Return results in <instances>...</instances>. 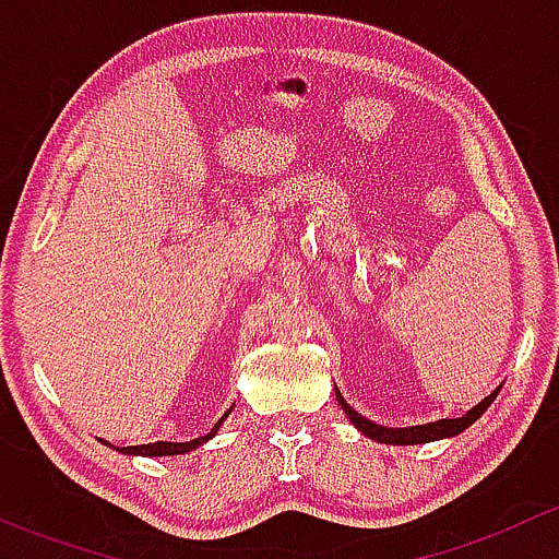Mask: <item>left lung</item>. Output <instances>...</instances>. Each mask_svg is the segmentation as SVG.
<instances>
[{
  "instance_id": "8db88e82",
  "label": "left lung",
  "mask_w": 559,
  "mask_h": 559,
  "mask_svg": "<svg viewBox=\"0 0 559 559\" xmlns=\"http://www.w3.org/2000/svg\"><path fill=\"white\" fill-rule=\"evenodd\" d=\"M498 392L500 389H495L492 394H487L481 403L473 405V408L467 411V414H462L460 419H438V421H430V425H416V427H381V425H376V421L365 419L362 414H357V411H354L352 405L341 397V392H337V389H335V397H337V403H341V408L346 411L348 421H352V425L357 427L362 436H368L370 441L392 443V447H414V443H430V441H441V438L460 436L462 430H467V427H471L473 421H476L478 416H481L484 411L492 405V400L498 397Z\"/></svg>"
}]
</instances>
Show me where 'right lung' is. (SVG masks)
<instances>
[{"mask_svg":"<svg viewBox=\"0 0 559 559\" xmlns=\"http://www.w3.org/2000/svg\"><path fill=\"white\" fill-rule=\"evenodd\" d=\"M233 411V408H229ZM229 411L227 414L222 416V419L216 421V425H213V430L207 432V436H202V438H194V441H186V443H167V441H156V443H143V447H116V452H121V454H140V456H170V454H186V452H191V449H197V447H202V443L205 441H211L213 436H216L218 432V427H222V421L227 419L229 416Z\"/></svg>","mask_w":559,"mask_h":559,"instance_id":"add662e5","label":"right lung"}]
</instances>
